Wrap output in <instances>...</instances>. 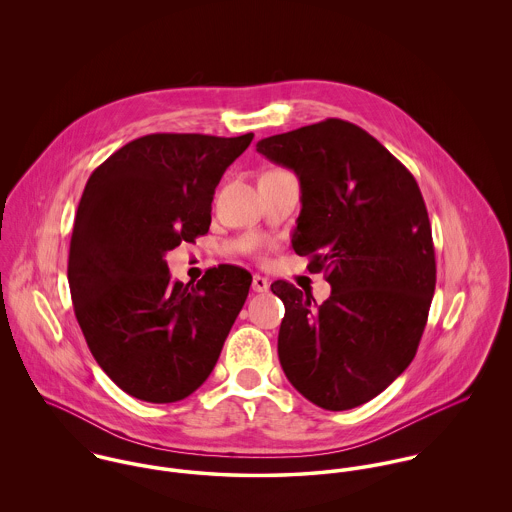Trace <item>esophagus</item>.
Returning a JSON list of instances; mask_svg holds the SVG:
<instances>
[{"instance_id":"obj_1","label":"esophagus","mask_w":512,"mask_h":512,"mask_svg":"<svg viewBox=\"0 0 512 512\" xmlns=\"http://www.w3.org/2000/svg\"><path fill=\"white\" fill-rule=\"evenodd\" d=\"M252 290L256 293H264L270 290V282L264 276H254L252 278Z\"/></svg>"}]
</instances>
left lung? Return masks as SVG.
<instances>
[{"label": "left lung", "mask_w": 512, "mask_h": 512, "mask_svg": "<svg viewBox=\"0 0 512 512\" xmlns=\"http://www.w3.org/2000/svg\"><path fill=\"white\" fill-rule=\"evenodd\" d=\"M256 151L297 175L292 248L331 284L321 305L293 284H272L286 305L280 363L315 406L357 408L408 368L428 321L436 254L424 197L386 147L345 120L264 138Z\"/></svg>", "instance_id": "1"}]
</instances>
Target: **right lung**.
Wrapping results in <instances>:
<instances>
[{"mask_svg": "<svg viewBox=\"0 0 512 512\" xmlns=\"http://www.w3.org/2000/svg\"><path fill=\"white\" fill-rule=\"evenodd\" d=\"M252 138L149 134L112 153L84 187L69 252L74 315L96 363L138 400L193 394L246 301V270L220 264L183 286L165 254L209 232L220 177Z\"/></svg>", "mask_w": 512, "mask_h": 512, "instance_id": "add662e5", "label": "right lung"}]
</instances>
